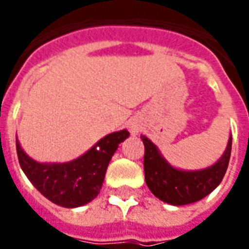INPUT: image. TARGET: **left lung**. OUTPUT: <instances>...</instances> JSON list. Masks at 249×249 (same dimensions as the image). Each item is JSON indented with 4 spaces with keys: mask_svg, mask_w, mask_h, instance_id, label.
I'll return each mask as SVG.
<instances>
[{
    "mask_svg": "<svg viewBox=\"0 0 249 249\" xmlns=\"http://www.w3.org/2000/svg\"><path fill=\"white\" fill-rule=\"evenodd\" d=\"M144 142V173L145 183L151 192L172 205H185L204 198L213 191L224 178L232 148V137L224 155L212 167L201 171L185 172L175 169L168 164L157 151L156 145L145 136H141Z\"/></svg>",
    "mask_w": 249,
    "mask_h": 249,
    "instance_id": "1",
    "label": "left lung"
}]
</instances>
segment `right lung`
Returning a JSON list of instances; mask_svg holds the SVG:
<instances>
[{
  "label": "right lung",
  "mask_w": 249,
  "mask_h": 249,
  "mask_svg": "<svg viewBox=\"0 0 249 249\" xmlns=\"http://www.w3.org/2000/svg\"><path fill=\"white\" fill-rule=\"evenodd\" d=\"M128 136L129 132L125 129L110 133L85 155L64 164H40L32 160L22 151L17 137L16 148L19 165L36 189L60 207L76 208L97 196L110 159Z\"/></svg>",
  "instance_id": "obj_1"
}]
</instances>
